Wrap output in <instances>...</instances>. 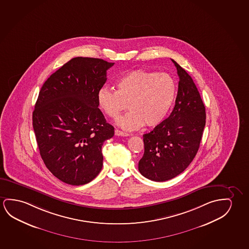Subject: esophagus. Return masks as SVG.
Listing matches in <instances>:
<instances>
[{"instance_id": "34e87169", "label": "esophagus", "mask_w": 249, "mask_h": 249, "mask_svg": "<svg viewBox=\"0 0 249 249\" xmlns=\"http://www.w3.org/2000/svg\"><path fill=\"white\" fill-rule=\"evenodd\" d=\"M115 135L116 136H119V137H128V136H130V134L123 132V131H120L119 130H115Z\"/></svg>"}]
</instances>
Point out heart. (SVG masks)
Wrapping results in <instances>:
<instances>
[{
    "instance_id": "1",
    "label": "heart",
    "mask_w": 249,
    "mask_h": 249,
    "mask_svg": "<svg viewBox=\"0 0 249 249\" xmlns=\"http://www.w3.org/2000/svg\"><path fill=\"white\" fill-rule=\"evenodd\" d=\"M117 90L102 88L97 101L106 115L115 119L121 111H130L116 120L123 130L159 125L167 117L175 101L176 85L166 73L135 70L124 74L116 82Z\"/></svg>"
}]
</instances>
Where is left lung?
Returning a JSON list of instances; mask_svg holds the SVG:
<instances>
[{
	"label": "left lung",
	"mask_w": 249,
	"mask_h": 249,
	"mask_svg": "<svg viewBox=\"0 0 249 249\" xmlns=\"http://www.w3.org/2000/svg\"><path fill=\"white\" fill-rule=\"evenodd\" d=\"M178 93L174 110L143 137L144 154L138 170L145 178L162 182L181 174L193 161L205 126V107L192 77L175 60Z\"/></svg>",
	"instance_id": "1"
}]
</instances>
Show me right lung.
I'll return each mask as SVG.
<instances>
[{
  "label": "right lung",
  "mask_w": 249,
  "mask_h": 249,
  "mask_svg": "<svg viewBox=\"0 0 249 249\" xmlns=\"http://www.w3.org/2000/svg\"><path fill=\"white\" fill-rule=\"evenodd\" d=\"M113 63L74 57L42 86L33 112L41 157L52 175L69 185L92 181L103 166L101 148L114 128L99 109L97 93Z\"/></svg>",
  "instance_id": "obj_1"
}]
</instances>
